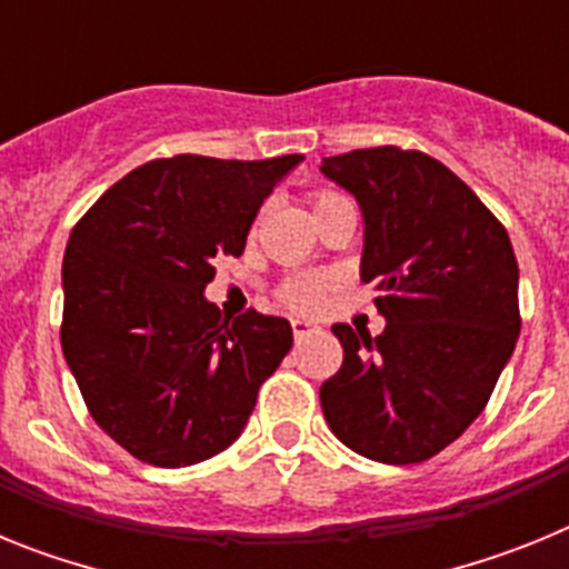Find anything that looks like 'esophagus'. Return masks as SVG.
Returning <instances> with one entry per match:
<instances>
[{
	"label": "esophagus",
	"mask_w": 569,
	"mask_h": 569,
	"mask_svg": "<svg viewBox=\"0 0 569 569\" xmlns=\"http://www.w3.org/2000/svg\"><path fill=\"white\" fill-rule=\"evenodd\" d=\"M290 325H293V336H296V341H301V339H308V336L319 333V328H316L313 321L293 319V321H290Z\"/></svg>",
	"instance_id": "esophagus-1"
}]
</instances>
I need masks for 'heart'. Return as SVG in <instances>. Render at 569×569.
Wrapping results in <instances>:
<instances>
[{"instance_id":"heart-1","label":"heart","mask_w":569,"mask_h":569,"mask_svg":"<svg viewBox=\"0 0 569 569\" xmlns=\"http://www.w3.org/2000/svg\"><path fill=\"white\" fill-rule=\"evenodd\" d=\"M341 196L336 193H316L313 196V208L321 210L328 208V204L339 202ZM333 288V279L325 273H313V276H293L279 288V301L281 305H288L290 310H301V313H310V310H319L328 290Z\"/></svg>"}]
</instances>
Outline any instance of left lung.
Masks as SVG:
<instances>
[{
    "instance_id": "left-lung-1",
    "label": "left lung",
    "mask_w": 569,
    "mask_h": 569,
    "mask_svg": "<svg viewBox=\"0 0 569 569\" xmlns=\"http://www.w3.org/2000/svg\"><path fill=\"white\" fill-rule=\"evenodd\" d=\"M365 219L361 281H376L385 333L333 325L345 361L319 390L341 445L381 465H416L485 410L521 330L519 264L505 224L421 150L321 159Z\"/></svg>"
}]
</instances>
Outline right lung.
I'll return each mask as SVG.
<instances>
[{
	"instance_id": "add662e5",
	"label": "right lung",
	"mask_w": 569,
	"mask_h": 569,
	"mask_svg": "<svg viewBox=\"0 0 569 569\" xmlns=\"http://www.w3.org/2000/svg\"><path fill=\"white\" fill-rule=\"evenodd\" d=\"M301 159H156L70 230L64 361L93 421L139 461L188 467L222 453L293 347L288 319H222L204 288L216 259L241 256L261 202Z\"/></svg>"
}]
</instances>
